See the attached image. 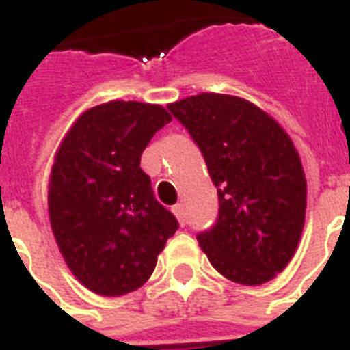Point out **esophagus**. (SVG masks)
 Masks as SVG:
<instances>
[{
    "label": "esophagus",
    "mask_w": 350,
    "mask_h": 350,
    "mask_svg": "<svg viewBox=\"0 0 350 350\" xmlns=\"http://www.w3.org/2000/svg\"><path fill=\"white\" fill-rule=\"evenodd\" d=\"M172 211H174V215L178 217V221L182 222V224H185V208H183V204H176L174 208H172Z\"/></svg>",
    "instance_id": "1"
}]
</instances>
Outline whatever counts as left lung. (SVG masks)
Here are the masks:
<instances>
[{
    "mask_svg": "<svg viewBox=\"0 0 350 350\" xmlns=\"http://www.w3.org/2000/svg\"><path fill=\"white\" fill-rule=\"evenodd\" d=\"M198 144L217 187L219 217L196 235L228 280L261 286L299 247L306 178L293 141L274 118L243 98L202 92L168 105Z\"/></svg>",
    "mask_w": 350,
    "mask_h": 350,
    "instance_id": "left-lung-1",
    "label": "left lung"
}]
</instances>
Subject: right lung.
I'll list each match as a JSON object with an SVG mask.
<instances>
[{"label": "right lung", "mask_w": 350, "mask_h": 350, "mask_svg": "<svg viewBox=\"0 0 350 350\" xmlns=\"http://www.w3.org/2000/svg\"><path fill=\"white\" fill-rule=\"evenodd\" d=\"M170 120L161 105L115 100L85 111L57 150L51 230L72 274L94 293L139 289L178 230L141 168L150 139Z\"/></svg>", "instance_id": "1"}]
</instances>
